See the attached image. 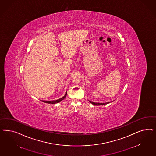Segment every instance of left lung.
<instances>
[{
	"mask_svg": "<svg viewBox=\"0 0 156 156\" xmlns=\"http://www.w3.org/2000/svg\"><path fill=\"white\" fill-rule=\"evenodd\" d=\"M89 102H90L91 104H93V105H106V104H109L110 102H106V103H97V102H91V101H89Z\"/></svg>",
	"mask_w": 156,
	"mask_h": 156,
	"instance_id": "left-lung-1",
	"label": "left lung"
}]
</instances>
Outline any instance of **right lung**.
Here are the masks:
<instances>
[{"label": "right lung", "mask_w": 156, "mask_h": 156, "mask_svg": "<svg viewBox=\"0 0 156 156\" xmlns=\"http://www.w3.org/2000/svg\"><path fill=\"white\" fill-rule=\"evenodd\" d=\"M66 95H67V91H66L65 95L63 97H62L61 98H59V99H57V100H55V101H42V102H45V103H47V104H57V103H58V102H60L63 99H65V98L66 97Z\"/></svg>", "instance_id": "add662e5"}]
</instances>
